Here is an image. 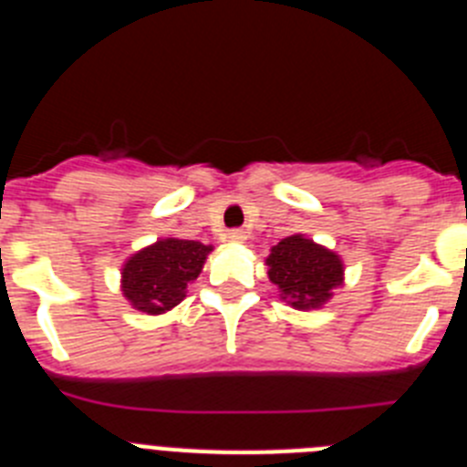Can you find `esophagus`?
I'll return each mask as SVG.
<instances>
[{"label":"esophagus","mask_w":467,"mask_h":467,"mask_svg":"<svg viewBox=\"0 0 467 467\" xmlns=\"http://www.w3.org/2000/svg\"><path fill=\"white\" fill-rule=\"evenodd\" d=\"M226 238H229L231 243H245L247 241V231L245 229H231L229 234H226Z\"/></svg>","instance_id":"1"}]
</instances>
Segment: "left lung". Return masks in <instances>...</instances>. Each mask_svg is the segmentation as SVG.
<instances>
[{
  "label": "left lung",
  "instance_id": "1",
  "mask_svg": "<svg viewBox=\"0 0 467 467\" xmlns=\"http://www.w3.org/2000/svg\"><path fill=\"white\" fill-rule=\"evenodd\" d=\"M271 283L280 290V299L295 308H320L329 301L334 287L344 283V264L339 254L316 245L304 236H287L271 247L266 257Z\"/></svg>",
  "mask_w": 467,
  "mask_h": 467
}]
</instances>
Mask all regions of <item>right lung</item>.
<instances>
[{"mask_svg":"<svg viewBox=\"0 0 467 467\" xmlns=\"http://www.w3.org/2000/svg\"><path fill=\"white\" fill-rule=\"evenodd\" d=\"M213 245L182 238H161L123 264L121 292L130 306L150 316L171 311L184 299L203 269Z\"/></svg>","mask_w":467,"mask_h":467,"instance_id":"add662e5","label":"right lung"}]
</instances>
